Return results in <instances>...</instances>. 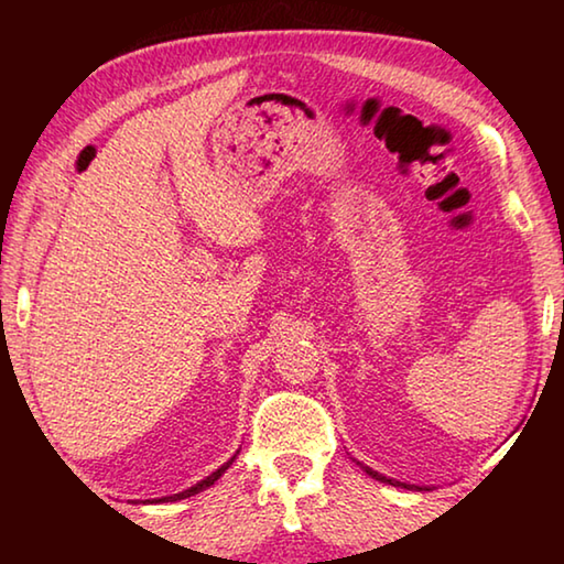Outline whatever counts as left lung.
I'll list each match as a JSON object with an SVG mask.
<instances>
[{
	"instance_id": "8db88e82",
	"label": "left lung",
	"mask_w": 564,
	"mask_h": 564,
	"mask_svg": "<svg viewBox=\"0 0 564 564\" xmlns=\"http://www.w3.org/2000/svg\"><path fill=\"white\" fill-rule=\"evenodd\" d=\"M362 470H366L370 477H376V480H380V482H388V485H395V488H408V490H423L420 488V485H408V482H400V480H393V477H386L383 473H378V470H373V467H368V465H362V463H358Z\"/></svg>"
}]
</instances>
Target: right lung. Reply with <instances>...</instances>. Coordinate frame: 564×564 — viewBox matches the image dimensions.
<instances>
[{
    "label": "right lung",
    "mask_w": 564,
    "mask_h": 564,
    "mask_svg": "<svg viewBox=\"0 0 564 564\" xmlns=\"http://www.w3.org/2000/svg\"><path fill=\"white\" fill-rule=\"evenodd\" d=\"M236 455H238V451L234 453V457H228V460L218 467L216 473H212L208 477H204L202 482H196L194 488H188V490H184V492H176V495H169V498H159V500H154V502H176V500H184V498H191V495H198V492H204L206 488H212V485L218 480V477H221L228 467H231V463L236 460Z\"/></svg>",
    "instance_id": "1"
}]
</instances>
